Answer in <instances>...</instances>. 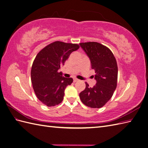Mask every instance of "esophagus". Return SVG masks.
<instances>
[{
	"label": "esophagus",
	"mask_w": 148,
	"mask_h": 148,
	"mask_svg": "<svg viewBox=\"0 0 148 148\" xmlns=\"http://www.w3.org/2000/svg\"><path fill=\"white\" fill-rule=\"evenodd\" d=\"M79 81V79H77V78H73V82L75 83V82H77Z\"/></svg>",
	"instance_id": "esophagus-1"
}]
</instances>
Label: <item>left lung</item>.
I'll list each match as a JSON object with an SVG mask.
<instances>
[{"label": "left lung", "instance_id": "left-lung-1", "mask_svg": "<svg viewBox=\"0 0 148 148\" xmlns=\"http://www.w3.org/2000/svg\"><path fill=\"white\" fill-rule=\"evenodd\" d=\"M79 45L89 58L96 80V84L91 88L85 83L86 88L79 93V98L88 107L101 108L110 100L117 87V61L110 49L100 43L82 42Z\"/></svg>", "mask_w": 148, "mask_h": 148}]
</instances>
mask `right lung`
Segmentation results:
<instances>
[{"label": "right lung", "instance_id": "right-lung-1", "mask_svg": "<svg viewBox=\"0 0 148 148\" xmlns=\"http://www.w3.org/2000/svg\"><path fill=\"white\" fill-rule=\"evenodd\" d=\"M77 44L56 41L43 48L36 56L31 71V79L38 99L48 107L59 104L66 87L73 79L59 72L70 53L78 50Z\"/></svg>", "mask_w": 148, "mask_h": 148}]
</instances>
